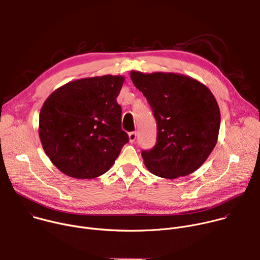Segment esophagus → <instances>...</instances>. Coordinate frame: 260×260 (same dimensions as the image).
Wrapping results in <instances>:
<instances>
[{
	"label": "esophagus",
	"mask_w": 260,
	"mask_h": 260,
	"mask_svg": "<svg viewBox=\"0 0 260 260\" xmlns=\"http://www.w3.org/2000/svg\"><path fill=\"white\" fill-rule=\"evenodd\" d=\"M136 138H137V134L136 132H132L128 134V139H129V142L131 143H134L136 141Z\"/></svg>",
	"instance_id": "esophagus-1"
}]
</instances>
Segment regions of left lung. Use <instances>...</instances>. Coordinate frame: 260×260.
<instances>
[{"instance_id":"8db88e82","label":"left lung","mask_w":260,"mask_h":260,"mask_svg":"<svg viewBox=\"0 0 260 260\" xmlns=\"http://www.w3.org/2000/svg\"><path fill=\"white\" fill-rule=\"evenodd\" d=\"M131 79L156 120V144L142 151L148 171L167 179L197 171L213 151L219 135L220 110L211 90L178 73L132 71Z\"/></svg>"}]
</instances>
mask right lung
Instances as JSON below:
<instances>
[{
    "instance_id": "right-lung-1",
    "label": "right lung",
    "mask_w": 260,
    "mask_h": 260,
    "mask_svg": "<svg viewBox=\"0 0 260 260\" xmlns=\"http://www.w3.org/2000/svg\"><path fill=\"white\" fill-rule=\"evenodd\" d=\"M123 82L120 75L74 80L44 102L40 141L51 162L64 175L93 179L114 165L128 142L116 102Z\"/></svg>"
}]
</instances>
